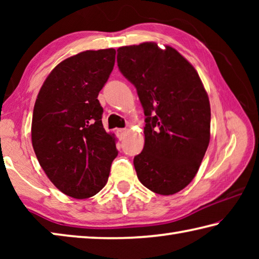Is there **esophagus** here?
Listing matches in <instances>:
<instances>
[{"instance_id":"1","label":"esophagus","mask_w":259,"mask_h":259,"mask_svg":"<svg viewBox=\"0 0 259 259\" xmlns=\"http://www.w3.org/2000/svg\"><path fill=\"white\" fill-rule=\"evenodd\" d=\"M125 133H126V129H117L116 130V134H117V136H119L120 139L123 138V136L125 135Z\"/></svg>"}]
</instances>
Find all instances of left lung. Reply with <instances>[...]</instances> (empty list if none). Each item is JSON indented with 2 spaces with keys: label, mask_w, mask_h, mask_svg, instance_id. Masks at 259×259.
Returning <instances> with one entry per match:
<instances>
[{
  "label": "left lung",
  "mask_w": 259,
  "mask_h": 259,
  "mask_svg": "<svg viewBox=\"0 0 259 259\" xmlns=\"http://www.w3.org/2000/svg\"><path fill=\"white\" fill-rule=\"evenodd\" d=\"M117 66L146 116L137 177L152 192L175 194L195 177L209 145L210 103L199 74L177 50L155 42L119 48Z\"/></svg>",
  "instance_id": "1"
}]
</instances>
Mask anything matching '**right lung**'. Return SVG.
I'll return each mask as SVG.
<instances>
[{
  "label": "right lung",
  "mask_w": 259,
  "mask_h": 259,
  "mask_svg": "<svg viewBox=\"0 0 259 259\" xmlns=\"http://www.w3.org/2000/svg\"><path fill=\"white\" fill-rule=\"evenodd\" d=\"M114 49L87 50L52 69L37 95L32 144L38 163L64 194L87 199L106 185L117 156L98 98L113 71Z\"/></svg>",
  "instance_id": "right-lung-1"
}]
</instances>
